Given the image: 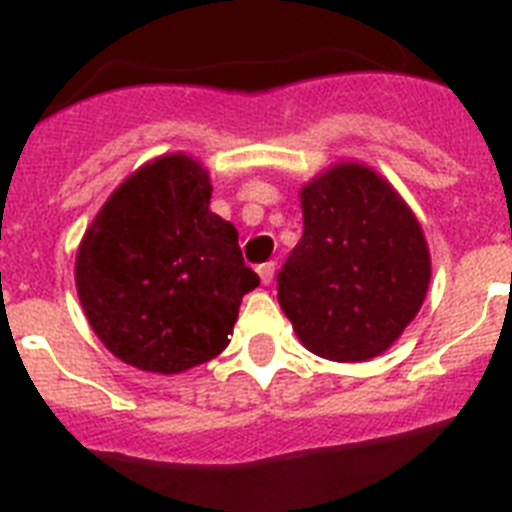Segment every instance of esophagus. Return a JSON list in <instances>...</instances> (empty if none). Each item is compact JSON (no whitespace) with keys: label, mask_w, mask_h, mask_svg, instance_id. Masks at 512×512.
I'll return each instance as SVG.
<instances>
[{"label":"esophagus","mask_w":512,"mask_h":512,"mask_svg":"<svg viewBox=\"0 0 512 512\" xmlns=\"http://www.w3.org/2000/svg\"><path fill=\"white\" fill-rule=\"evenodd\" d=\"M256 271H259L261 284H271V279H274V261H269V264H261Z\"/></svg>","instance_id":"obj_1"}]
</instances>
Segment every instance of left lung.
<instances>
[{
	"mask_svg": "<svg viewBox=\"0 0 512 512\" xmlns=\"http://www.w3.org/2000/svg\"><path fill=\"white\" fill-rule=\"evenodd\" d=\"M302 238L277 277V300L307 351L330 361L384 354L418 315L431 253L397 189L341 161L300 189Z\"/></svg>",
	"mask_w": 512,
	"mask_h": 512,
	"instance_id": "1",
	"label": "left lung"
}]
</instances>
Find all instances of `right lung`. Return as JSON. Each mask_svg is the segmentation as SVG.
Returning a JSON list of instances; mask_svg holds the SVG:
<instances>
[{
	"label": "right lung",
	"mask_w": 512,
	"mask_h": 512,
	"mask_svg": "<svg viewBox=\"0 0 512 512\" xmlns=\"http://www.w3.org/2000/svg\"><path fill=\"white\" fill-rule=\"evenodd\" d=\"M200 161L166 153L125 179L76 251V292L110 354L153 374H179L230 343L238 307L259 287L238 230L210 212Z\"/></svg>",
	"instance_id": "right-lung-1"
}]
</instances>
